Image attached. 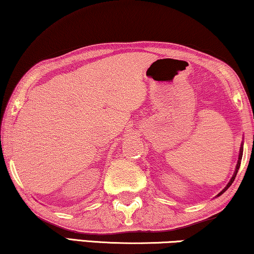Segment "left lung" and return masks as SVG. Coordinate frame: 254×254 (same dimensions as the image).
<instances>
[{
	"label": "left lung",
	"instance_id": "8db88e82",
	"mask_svg": "<svg viewBox=\"0 0 254 254\" xmlns=\"http://www.w3.org/2000/svg\"><path fill=\"white\" fill-rule=\"evenodd\" d=\"M242 156H243V144H242V147H241V152H239V157H238V163H237V166H236V170H235V173H234V176H232V178H231V180L230 182H229V184L227 186L224 187L223 190H221V193H218L217 194V196H220L221 194H223L225 190H227L229 187H230V185L232 183H234V180H235V178H236V176H237V172H238V170H239V166H241V161H242Z\"/></svg>",
	"mask_w": 254,
	"mask_h": 254
}]
</instances>
